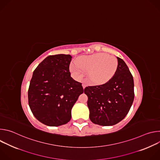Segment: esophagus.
<instances>
[{"label": "esophagus", "instance_id": "esophagus-1", "mask_svg": "<svg viewBox=\"0 0 160 160\" xmlns=\"http://www.w3.org/2000/svg\"><path fill=\"white\" fill-rule=\"evenodd\" d=\"M86 86H87V85H86L85 83H82V87H83V88H85L86 87Z\"/></svg>", "mask_w": 160, "mask_h": 160}]
</instances>
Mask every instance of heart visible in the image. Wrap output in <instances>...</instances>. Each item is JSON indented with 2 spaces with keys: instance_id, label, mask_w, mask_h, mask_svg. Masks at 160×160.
<instances>
[{
  "instance_id": "1",
  "label": "heart",
  "mask_w": 160,
  "mask_h": 160,
  "mask_svg": "<svg viewBox=\"0 0 160 160\" xmlns=\"http://www.w3.org/2000/svg\"><path fill=\"white\" fill-rule=\"evenodd\" d=\"M118 65L116 58L100 52L79 58L76 62L71 65L70 70L77 78H82L84 72H88V77L90 82L102 85L115 75Z\"/></svg>"
}]
</instances>
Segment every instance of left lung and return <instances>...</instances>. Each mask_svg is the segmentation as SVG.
Here are the masks:
<instances>
[{
	"label": "left lung",
	"instance_id": "8db88e82",
	"mask_svg": "<svg viewBox=\"0 0 160 160\" xmlns=\"http://www.w3.org/2000/svg\"><path fill=\"white\" fill-rule=\"evenodd\" d=\"M117 59V72L109 82L84 89L88 97L90 120L101 126H111L122 121L134 99L133 77L124 61L118 57Z\"/></svg>",
	"mask_w": 160,
	"mask_h": 160
}]
</instances>
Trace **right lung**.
<instances>
[{
    "label": "right lung",
    "instance_id": "right-lung-1",
    "mask_svg": "<svg viewBox=\"0 0 160 160\" xmlns=\"http://www.w3.org/2000/svg\"><path fill=\"white\" fill-rule=\"evenodd\" d=\"M69 54L44 59L34 70L28 88V104L41 123L58 127L70 122L72 109L83 92L80 82L71 77Z\"/></svg>",
    "mask_w": 160,
    "mask_h": 160
}]
</instances>
